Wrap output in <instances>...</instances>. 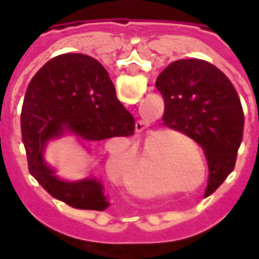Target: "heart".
Returning a JSON list of instances; mask_svg holds the SVG:
<instances>
[{
  "label": "heart",
  "mask_w": 259,
  "mask_h": 259,
  "mask_svg": "<svg viewBox=\"0 0 259 259\" xmlns=\"http://www.w3.org/2000/svg\"><path fill=\"white\" fill-rule=\"evenodd\" d=\"M127 168V159L124 155H118V154H113L111 158L108 159V169L113 174V176L120 178L124 174V170Z\"/></svg>",
  "instance_id": "b5f03b06"
}]
</instances>
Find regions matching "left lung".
<instances>
[{
	"label": "left lung",
	"instance_id": "obj_1",
	"mask_svg": "<svg viewBox=\"0 0 259 259\" xmlns=\"http://www.w3.org/2000/svg\"><path fill=\"white\" fill-rule=\"evenodd\" d=\"M155 85L165 102L163 124L189 136L205 154L208 197L236 165L244 130L239 94L226 74L201 59L175 61L161 72Z\"/></svg>",
	"mask_w": 259,
	"mask_h": 259
}]
</instances>
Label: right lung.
I'll use <instances>...</instances> for the list:
<instances>
[{"label":"right lung","mask_w":259,"mask_h":259,"mask_svg":"<svg viewBox=\"0 0 259 259\" xmlns=\"http://www.w3.org/2000/svg\"><path fill=\"white\" fill-rule=\"evenodd\" d=\"M20 127L29 172L44 190L79 209L104 211L109 205L98 180L64 182L42 159L46 143L65 132L87 141L135 133V118L120 104L109 74L97 59L84 54L50 59L27 85Z\"/></svg>","instance_id":"add662e5"}]
</instances>
